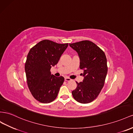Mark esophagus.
I'll return each instance as SVG.
<instances>
[{
  "instance_id": "obj_1",
  "label": "esophagus",
  "mask_w": 133,
  "mask_h": 133,
  "mask_svg": "<svg viewBox=\"0 0 133 133\" xmlns=\"http://www.w3.org/2000/svg\"><path fill=\"white\" fill-rule=\"evenodd\" d=\"M65 81H71V79L70 78H68V77H65Z\"/></svg>"
}]
</instances>
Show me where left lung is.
<instances>
[{
	"label": "left lung",
	"instance_id": "1",
	"mask_svg": "<svg viewBox=\"0 0 133 133\" xmlns=\"http://www.w3.org/2000/svg\"><path fill=\"white\" fill-rule=\"evenodd\" d=\"M80 58V69L83 70L84 79L78 83L72 91L73 98L78 102L88 103L95 100L105 84L107 73V59L103 50L89 40L69 44Z\"/></svg>",
	"mask_w": 133,
	"mask_h": 133
}]
</instances>
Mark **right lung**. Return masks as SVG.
<instances>
[{
  "mask_svg": "<svg viewBox=\"0 0 133 133\" xmlns=\"http://www.w3.org/2000/svg\"><path fill=\"white\" fill-rule=\"evenodd\" d=\"M68 44H58L48 40L32 47L25 63L27 82L34 97L41 103L53 101L64 81L63 77L51 74L50 69L58 63Z\"/></svg>",
  "mask_w": 133,
  "mask_h": 133,
  "instance_id": "1",
  "label": "right lung"
}]
</instances>
